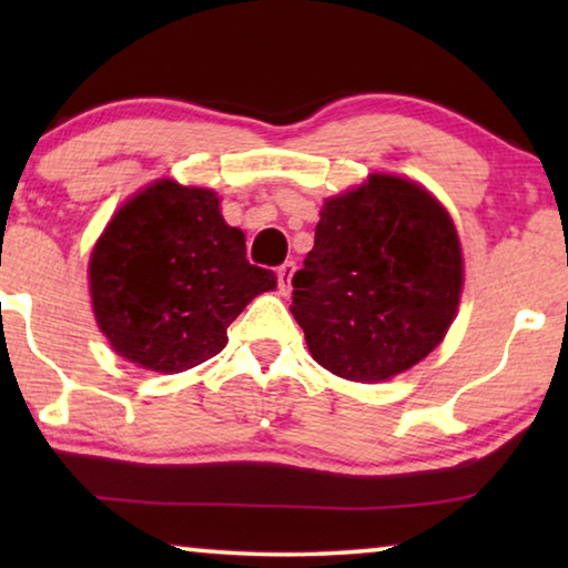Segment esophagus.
Returning a JSON list of instances; mask_svg holds the SVG:
<instances>
[{
	"label": "esophagus",
	"instance_id": "esophagus-1",
	"mask_svg": "<svg viewBox=\"0 0 568 568\" xmlns=\"http://www.w3.org/2000/svg\"><path fill=\"white\" fill-rule=\"evenodd\" d=\"M294 271H297V263H294V261H286V263H282V266L276 268L278 292H282L284 297L292 292V276H294Z\"/></svg>",
	"mask_w": 568,
	"mask_h": 568
}]
</instances>
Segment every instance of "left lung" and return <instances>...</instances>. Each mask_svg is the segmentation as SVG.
I'll list each match as a JSON object with an SVG mask.
<instances>
[{
	"instance_id": "1",
	"label": "left lung",
	"mask_w": 568,
	"mask_h": 568,
	"mask_svg": "<svg viewBox=\"0 0 568 568\" xmlns=\"http://www.w3.org/2000/svg\"><path fill=\"white\" fill-rule=\"evenodd\" d=\"M292 315L313 359L379 383L424 359L460 305L463 253L447 209L398 175H369L323 204L292 278Z\"/></svg>"
}]
</instances>
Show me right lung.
<instances>
[{
	"label": "right lung",
	"instance_id": "right-lung-1",
	"mask_svg": "<svg viewBox=\"0 0 568 568\" xmlns=\"http://www.w3.org/2000/svg\"><path fill=\"white\" fill-rule=\"evenodd\" d=\"M276 286L209 189L158 181L113 214L90 255L98 328L123 359L183 372L227 346L247 302Z\"/></svg>",
	"mask_w": 568,
	"mask_h": 568
}]
</instances>
